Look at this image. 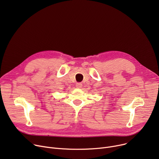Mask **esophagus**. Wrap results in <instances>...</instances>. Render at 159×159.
<instances>
[{"instance_id":"obj_1","label":"esophagus","mask_w":159,"mask_h":159,"mask_svg":"<svg viewBox=\"0 0 159 159\" xmlns=\"http://www.w3.org/2000/svg\"><path fill=\"white\" fill-rule=\"evenodd\" d=\"M82 83H77V84H76V87L77 88H82Z\"/></svg>"}]
</instances>
